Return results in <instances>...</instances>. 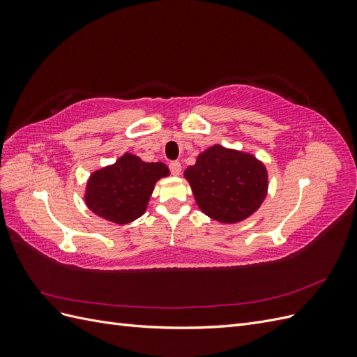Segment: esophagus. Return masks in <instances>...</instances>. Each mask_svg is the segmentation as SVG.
<instances>
[{
  "label": "esophagus",
  "instance_id": "34e87169",
  "mask_svg": "<svg viewBox=\"0 0 357 357\" xmlns=\"http://www.w3.org/2000/svg\"><path fill=\"white\" fill-rule=\"evenodd\" d=\"M169 171H171L172 176H180V172H181V164H180V162L178 160L169 162Z\"/></svg>",
  "mask_w": 357,
  "mask_h": 357
}]
</instances>
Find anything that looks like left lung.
<instances>
[{
  "mask_svg": "<svg viewBox=\"0 0 357 357\" xmlns=\"http://www.w3.org/2000/svg\"><path fill=\"white\" fill-rule=\"evenodd\" d=\"M198 207L208 218L235 223L253 214L266 197L268 176L255 156L215 144L185 171Z\"/></svg>",
  "mask_w": 357,
  "mask_h": 357,
  "instance_id": "8db88e82",
  "label": "left lung"
}]
</instances>
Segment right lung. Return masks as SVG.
I'll list each match as a JSON object with an SVG mask.
<instances>
[{
    "instance_id": "1",
    "label": "right lung",
    "mask_w": 357,
    "mask_h": 357,
    "mask_svg": "<svg viewBox=\"0 0 357 357\" xmlns=\"http://www.w3.org/2000/svg\"><path fill=\"white\" fill-rule=\"evenodd\" d=\"M169 171L162 162H143L125 153L114 165L95 171L86 186V205L102 219L126 225L146 208L155 183Z\"/></svg>"
}]
</instances>
